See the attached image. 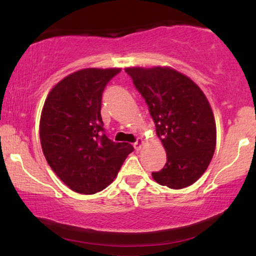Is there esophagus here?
Here are the masks:
<instances>
[{"label": "esophagus", "instance_id": "1", "mask_svg": "<svg viewBox=\"0 0 256 256\" xmlns=\"http://www.w3.org/2000/svg\"><path fill=\"white\" fill-rule=\"evenodd\" d=\"M144 145H145V142L142 140V138H139L137 142H134V148H136V151H140V150L144 148Z\"/></svg>", "mask_w": 256, "mask_h": 256}]
</instances>
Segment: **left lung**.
<instances>
[{
	"label": "left lung",
	"mask_w": 256,
	"mask_h": 256,
	"mask_svg": "<svg viewBox=\"0 0 256 256\" xmlns=\"http://www.w3.org/2000/svg\"><path fill=\"white\" fill-rule=\"evenodd\" d=\"M148 105L168 154L152 178L173 190L188 187L208 168L216 145V119L202 88L170 66L126 68Z\"/></svg>",
	"instance_id": "8db88e82"
}]
</instances>
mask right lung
Wrapping results in <instances>:
<instances>
[{"instance_id":"add662e5","label":"right lung","mask_w":256,"mask_h":256,"mask_svg":"<svg viewBox=\"0 0 256 256\" xmlns=\"http://www.w3.org/2000/svg\"><path fill=\"white\" fill-rule=\"evenodd\" d=\"M120 69L86 68L60 80L44 102L40 120L43 154L74 192L94 194L117 176L134 146L104 134L102 94Z\"/></svg>"}]
</instances>
